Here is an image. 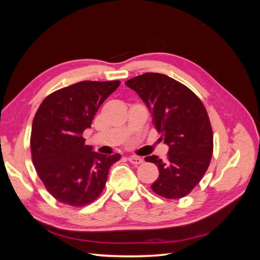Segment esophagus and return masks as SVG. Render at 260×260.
<instances>
[{
	"label": "esophagus",
	"instance_id": "34e87169",
	"mask_svg": "<svg viewBox=\"0 0 260 260\" xmlns=\"http://www.w3.org/2000/svg\"><path fill=\"white\" fill-rule=\"evenodd\" d=\"M128 160H129L131 164H133V165H139V164H142V162L144 161L143 158H141V157L135 156V155L129 156V157H128Z\"/></svg>",
	"mask_w": 260,
	"mask_h": 260
}]
</instances>
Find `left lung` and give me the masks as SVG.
<instances>
[{
  "instance_id": "obj_1",
  "label": "left lung",
  "mask_w": 260,
  "mask_h": 260,
  "mask_svg": "<svg viewBox=\"0 0 260 260\" xmlns=\"http://www.w3.org/2000/svg\"><path fill=\"white\" fill-rule=\"evenodd\" d=\"M125 85L144 102L160 139L169 146L166 160L156 155L145 157L159 170L153 191L165 199L183 198L205 175L214 149L205 106L184 84L162 74L140 75Z\"/></svg>"
}]
</instances>
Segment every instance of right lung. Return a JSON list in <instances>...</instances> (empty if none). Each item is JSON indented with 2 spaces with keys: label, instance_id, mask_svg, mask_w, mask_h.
Returning <instances> with one entry per match:
<instances>
[{
  "label": "right lung",
  "instance_id": "right-lung-1",
  "mask_svg": "<svg viewBox=\"0 0 260 260\" xmlns=\"http://www.w3.org/2000/svg\"><path fill=\"white\" fill-rule=\"evenodd\" d=\"M120 81H81L50 94L38 108L31 129V156L53 198L70 206L96 200L106 184L109 168L120 154L103 155L84 144L99 107Z\"/></svg>",
  "mask_w": 260,
  "mask_h": 260
}]
</instances>
